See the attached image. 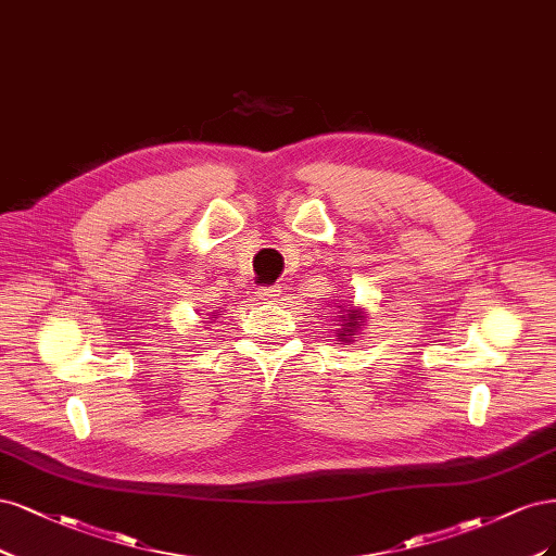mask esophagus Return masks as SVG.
<instances>
[{"label":"esophagus","instance_id":"esophagus-1","mask_svg":"<svg viewBox=\"0 0 556 556\" xmlns=\"http://www.w3.org/2000/svg\"><path fill=\"white\" fill-rule=\"evenodd\" d=\"M281 295V286H265V289L256 291V298L263 302H275Z\"/></svg>","mask_w":556,"mask_h":556}]
</instances>
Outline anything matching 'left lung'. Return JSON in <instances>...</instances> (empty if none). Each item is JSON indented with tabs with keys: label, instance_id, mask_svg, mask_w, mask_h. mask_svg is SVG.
I'll return each instance as SVG.
<instances>
[{
	"label": "left lung",
	"instance_id": "1",
	"mask_svg": "<svg viewBox=\"0 0 556 556\" xmlns=\"http://www.w3.org/2000/svg\"><path fill=\"white\" fill-rule=\"evenodd\" d=\"M332 312L334 314V320H337V330H334V337L337 342H344V344H351L355 342V334H363V328L367 324V312L365 307H353V304H349V300L344 302H332Z\"/></svg>",
	"mask_w": 556,
	"mask_h": 556
}]
</instances>
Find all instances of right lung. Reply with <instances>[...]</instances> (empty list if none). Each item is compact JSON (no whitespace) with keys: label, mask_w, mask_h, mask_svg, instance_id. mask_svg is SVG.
Instances as JSON below:
<instances>
[{"label":"right lung","mask_w":556,"mask_h":556,"mask_svg":"<svg viewBox=\"0 0 556 556\" xmlns=\"http://www.w3.org/2000/svg\"><path fill=\"white\" fill-rule=\"evenodd\" d=\"M217 316H219L217 312H212V314H210V320H207V324H212V320H214V318H217Z\"/></svg>","instance_id":"1"}]
</instances>
